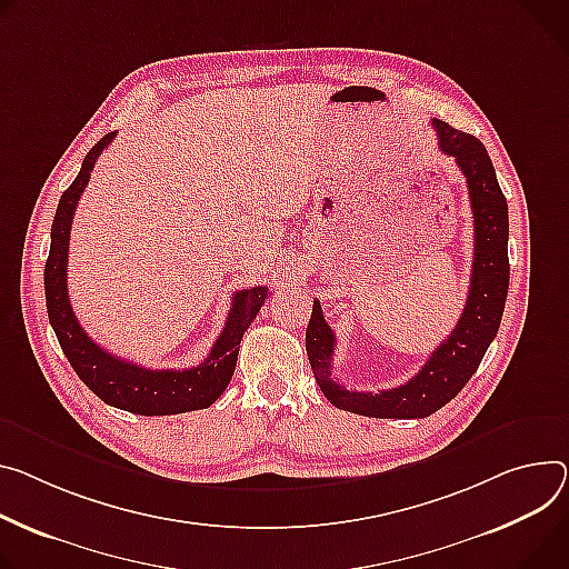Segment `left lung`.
Masks as SVG:
<instances>
[{
    "label": "left lung",
    "mask_w": 569,
    "mask_h": 569,
    "mask_svg": "<svg viewBox=\"0 0 569 569\" xmlns=\"http://www.w3.org/2000/svg\"><path fill=\"white\" fill-rule=\"evenodd\" d=\"M438 133L440 151L447 153L468 181V194L475 216V263L468 301L462 316L447 340L429 356L422 370L399 388L381 392L347 390L331 379V358L336 336L325 322L322 306L313 299L311 322L306 329V351L316 381L325 397L356 416L412 420L427 418L477 372L483 353L499 331L508 295V203L499 188L492 161L483 142L462 133L442 120L431 122Z\"/></svg>",
    "instance_id": "obj_1"
}]
</instances>
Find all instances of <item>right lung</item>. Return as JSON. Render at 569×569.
<instances>
[{"label": "right lung", "instance_id": "right-lung-1", "mask_svg": "<svg viewBox=\"0 0 569 569\" xmlns=\"http://www.w3.org/2000/svg\"><path fill=\"white\" fill-rule=\"evenodd\" d=\"M116 133L118 131L107 133L86 153L83 166L72 186L61 194L54 222H51V244L44 263L49 325L54 329L59 345L79 379L104 403L136 412V416H174V412L209 408L227 390L233 377L240 340L256 318L258 308L266 303V286L238 290L233 295L227 325L211 353L206 356L203 363L190 370H149L129 363V360L109 353L90 340L74 318L68 297V249L72 218L99 153L113 142Z\"/></svg>", "mask_w": 569, "mask_h": 569}]
</instances>
